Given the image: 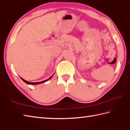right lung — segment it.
Returning a JSON list of instances; mask_svg holds the SVG:
<instances>
[{"label":"right lung","instance_id":"obj_1","mask_svg":"<svg viewBox=\"0 0 130 130\" xmlns=\"http://www.w3.org/2000/svg\"><path fill=\"white\" fill-rule=\"evenodd\" d=\"M54 74H55V73H54ZM54 74H53L51 76V77H50L49 78L47 79H46V80H43V81H42V82H28V81H27V80H26L22 78L21 77H20V78H21V79H22L23 81H24V82L25 83H26L28 84V85H39V84H41V83H44V82H47V81L49 80L52 77V76H53V75H54Z\"/></svg>","mask_w":130,"mask_h":130}]
</instances>
